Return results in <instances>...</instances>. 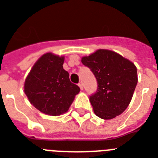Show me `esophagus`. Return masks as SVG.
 <instances>
[{
  "label": "esophagus",
  "instance_id": "34e87169",
  "mask_svg": "<svg viewBox=\"0 0 158 158\" xmlns=\"http://www.w3.org/2000/svg\"><path fill=\"white\" fill-rule=\"evenodd\" d=\"M79 87H80V89H81V90H83V83H79Z\"/></svg>",
  "mask_w": 158,
  "mask_h": 158
}]
</instances>
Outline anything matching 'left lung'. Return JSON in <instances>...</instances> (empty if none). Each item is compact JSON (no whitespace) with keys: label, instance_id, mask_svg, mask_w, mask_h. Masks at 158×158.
Segmentation results:
<instances>
[{"label":"left lung","instance_id":"left-lung-1","mask_svg":"<svg viewBox=\"0 0 158 158\" xmlns=\"http://www.w3.org/2000/svg\"><path fill=\"white\" fill-rule=\"evenodd\" d=\"M97 80L90 96L94 112L104 120L113 119L128 108L137 84L136 67L128 59L108 50H98L82 58Z\"/></svg>","mask_w":158,"mask_h":158}]
</instances>
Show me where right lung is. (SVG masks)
I'll use <instances>...</instances> for the list:
<instances>
[{
	"mask_svg": "<svg viewBox=\"0 0 158 158\" xmlns=\"http://www.w3.org/2000/svg\"><path fill=\"white\" fill-rule=\"evenodd\" d=\"M63 63L64 57L46 53L35 63L25 81L24 91L30 104L50 116L67 112L80 91L70 81Z\"/></svg>",
	"mask_w": 158,
	"mask_h": 158,
	"instance_id": "1",
	"label": "right lung"
}]
</instances>
